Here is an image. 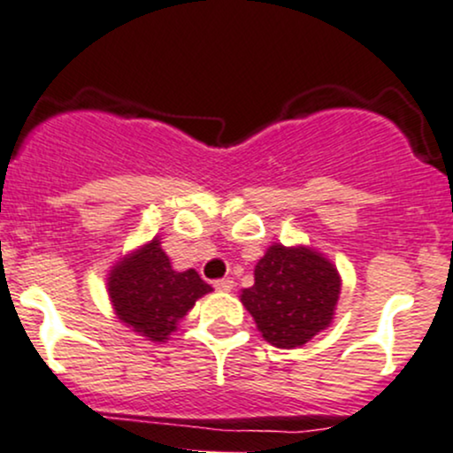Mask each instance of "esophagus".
I'll list each match as a JSON object with an SVG mask.
<instances>
[{"instance_id": "1", "label": "esophagus", "mask_w": 453, "mask_h": 453, "mask_svg": "<svg viewBox=\"0 0 453 453\" xmlns=\"http://www.w3.org/2000/svg\"><path fill=\"white\" fill-rule=\"evenodd\" d=\"M214 288H217V290H232V288H234V282H232L230 278L214 280Z\"/></svg>"}]
</instances>
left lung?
<instances>
[{
	"label": "left lung",
	"instance_id": "8db88e82",
	"mask_svg": "<svg viewBox=\"0 0 453 453\" xmlns=\"http://www.w3.org/2000/svg\"><path fill=\"white\" fill-rule=\"evenodd\" d=\"M254 278L241 302L266 342L290 349L330 326L341 278L321 254L308 247L271 245L256 265Z\"/></svg>",
	"mask_w": 453,
	"mask_h": 453
}]
</instances>
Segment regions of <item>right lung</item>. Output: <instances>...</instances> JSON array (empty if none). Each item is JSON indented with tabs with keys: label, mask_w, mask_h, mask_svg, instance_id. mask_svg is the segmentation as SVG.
Wrapping results in <instances>:
<instances>
[{
	"label": "right lung",
	"mask_w": 453,
	"mask_h": 453,
	"mask_svg": "<svg viewBox=\"0 0 453 453\" xmlns=\"http://www.w3.org/2000/svg\"><path fill=\"white\" fill-rule=\"evenodd\" d=\"M211 290L195 269H171L158 239L121 260L108 278L117 317L150 341H165L195 302Z\"/></svg>",
	"instance_id": "1"
}]
</instances>
